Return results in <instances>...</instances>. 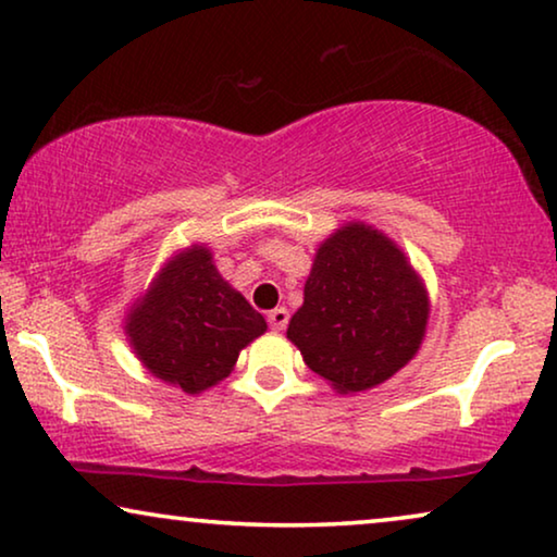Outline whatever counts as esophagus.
<instances>
[{
    "label": "esophagus",
    "mask_w": 557,
    "mask_h": 557,
    "mask_svg": "<svg viewBox=\"0 0 557 557\" xmlns=\"http://www.w3.org/2000/svg\"><path fill=\"white\" fill-rule=\"evenodd\" d=\"M269 326L271 330H276V332H284L286 330V324H288V311L284 309V307H276L273 311H269Z\"/></svg>",
    "instance_id": "1"
}]
</instances>
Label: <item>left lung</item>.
<instances>
[{"mask_svg":"<svg viewBox=\"0 0 557 557\" xmlns=\"http://www.w3.org/2000/svg\"><path fill=\"white\" fill-rule=\"evenodd\" d=\"M429 301L406 256L368 225H347L317 250L288 339L309 370L342 393L368 391L418 352Z\"/></svg>","mask_w":557,"mask_h":557,"instance_id":"obj_1","label":"left lung"}]
</instances>
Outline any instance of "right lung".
Here are the masks:
<instances>
[{
	"instance_id": "obj_1",
	"label": "right lung",
	"mask_w": 557,
	"mask_h": 557,
	"mask_svg": "<svg viewBox=\"0 0 557 557\" xmlns=\"http://www.w3.org/2000/svg\"><path fill=\"white\" fill-rule=\"evenodd\" d=\"M126 330L157 377L200 393L227 377L240 349L265 332V319L227 286L210 250L193 248L166 265Z\"/></svg>"
}]
</instances>
